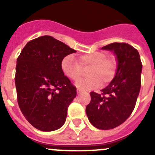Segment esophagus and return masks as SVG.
Instances as JSON below:
<instances>
[{
	"label": "esophagus",
	"mask_w": 155,
	"mask_h": 155,
	"mask_svg": "<svg viewBox=\"0 0 155 155\" xmlns=\"http://www.w3.org/2000/svg\"><path fill=\"white\" fill-rule=\"evenodd\" d=\"M82 91V90L81 89V88H77V92H78V94H79V93H81Z\"/></svg>",
	"instance_id": "34e87169"
}]
</instances>
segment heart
Listing matches in <instances>:
<instances>
[{
	"instance_id": "obj_1",
	"label": "heart",
	"mask_w": 155,
	"mask_h": 155,
	"mask_svg": "<svg viewBox=\"0 0 155 155\" xmlns=\"http://www.w3.org/2000/svg\"><path fill=\"white\" fill-rule=\"evenodd\" d=\"M78 62L75 57L68 55L61 61V68L63 73L71 80H78L82 73V68H87L86 78L77 81L78 87L91 89L106 84L113 80L117 71L118 62L114 56L107 57L105 52L98 51L84 53L78 57Z\"/></svg>"
}]
</instances>
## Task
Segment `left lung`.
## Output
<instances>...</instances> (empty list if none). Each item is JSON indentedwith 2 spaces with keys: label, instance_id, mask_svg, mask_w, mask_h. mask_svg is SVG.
<instances>
[{
  "label": "left lung",
  "instance_id": "obj_1",
  "mask_svg": "<svg viewBox=\"0 0 155 155\" xmlns=\"http://www.w3.org/2000/svg\"><path fill=\"white\" fill-rule=\"evenodd\" d=\"M102 50L113 51L118 66L116 76L102 94L90 93L86 106L90 123L99 130H110L121 125L134 111L140 89L142 64L139 53L124 42H113Z\"/></svg>",
  "mask_w": 155,
  "mask_h": 155
}]
</instances>
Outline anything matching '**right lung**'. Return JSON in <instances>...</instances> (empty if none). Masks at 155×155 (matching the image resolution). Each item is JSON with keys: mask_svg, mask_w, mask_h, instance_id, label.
<instances>
[{"mask_svg": "<svg viewBox=\"0 0 155 155\" xmlns=\"http://www.w3.org/2000/svg\"><path fill=\"white\" fill-rule=\"evenodd\" d=\"M76 53L64 42L43 35L25 45L17 59L15 86L19 108L28 122L42 131L64 124L76 87L63 73L61 61Z\"/></svg>", "mask_w": 155, "mask_h": 155, "instance_id": "obj_1", "label": "right lung"}]
</instances>
